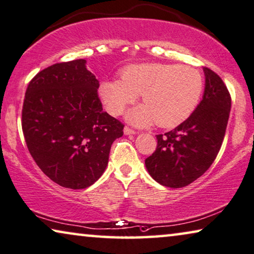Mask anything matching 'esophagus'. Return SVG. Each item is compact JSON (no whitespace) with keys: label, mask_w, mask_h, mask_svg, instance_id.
<instances>
[{"label":"esophagus","mask_w":254,"mask_h":254,"mask_svg":"<svg viewBox=\"0 0 254 254\" xmlns=\"http://www.w3.org/2000/svg\"><path fill=\"white\" fill-rule=\"evenodd\" d=\"M124 134H127V135H128V134H135L137 133V132H135L134 130H132L131 127H124Z\"/></svg>","instance_id":"obj_1"}]
</instances>
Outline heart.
<instances>
[{
	"label": "heart",
	"mask_w": 254,
	"mask_h": 254,
	"mask_svg": "<svg viewBox=\"0 0 254 254\" xmlns=\"http://www.w3.org/2000/svg\"><path fill=\"white\" fill-rule=\"evenodd\" d=\"M203 76L190 66L175 64H139L124 68L121 81H106L100 97L112 115H120L141 94L143 105L132 109L127 120L147 127H176L194 112L202 96Z\"/></svg>",
	"instance_id": "b5f03b06"
}]
</instances>
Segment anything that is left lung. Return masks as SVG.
<instances>
[{
  "instance_id": "8db88e82",
  "label": "left lung",
  "mask_w": 254,
  "mask_h": 254,
  "mask_svg": "<svg viewBox=\"0 0 254 254\" xmlns=\"http://www.w3.org/2000/svg\"><path fill=\"white\" fill-rule=\"evenodd\" d=\"M203 70V99L180 126L156 135V150L145 160L149 175L162 186L181 188L198 179L224 141L232 98L218 74L206 67Z\"/></svg>"
}]
</instances>
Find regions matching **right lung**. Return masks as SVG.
<instances>
[{"instance_id": "right-lung-1", "label": "right lung", "mask_w": 254, "mask_h": 254, "mask_svg": "<svg viewBox=\"0 0 254 254\" xmlns=\"http://www.w3.org/2000/svg\"><path fill=\"white\" fill-rule=\"evenodd\" d=\"M86 60L55 64L29 82L21 127L30 155L45 176L62 187L93 185L108 164L123 123L103 111L99 81Z\"/></svg>"}]
</instances>
